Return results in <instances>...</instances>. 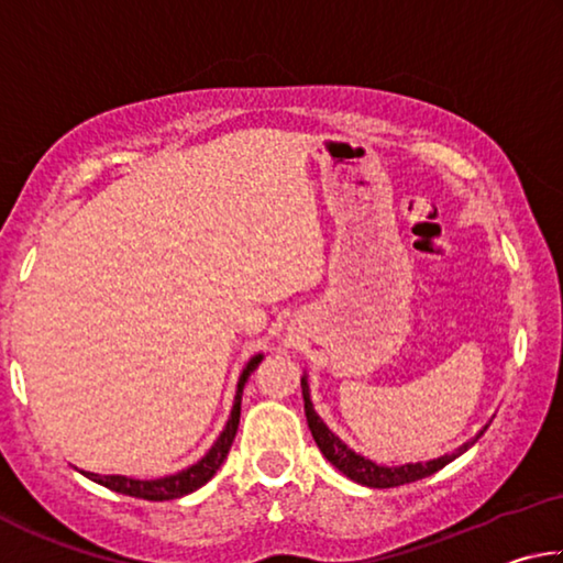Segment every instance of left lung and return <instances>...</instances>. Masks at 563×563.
Wrapping results in <instances>:
<instances>
[{"instance_id":"8db88e82","label":"left lung","mask_w":563,"mask_h":563,"mask_svg":"<svg viewBox=\"0 0 563 563\" xmlns=\"http://www.w3.org/2000/svg\"><path fill=\"white\" fill-rule=\"evenodd\" d=\"M302 399H305V417H308V427L312 432V440L320 446V452L325 460L340 470L342 474L347 476V479L357 482V484H365V487H373V489H389V487H402V484L409 482H417V479H424V476H430L434 472H440L442 466L450 464L456 456L464 454L470 446L479 440V437L487 432V427L474 437V440L464 442L460 450L452 452V454H444L440 460H432V462H417V464H402V466H379L375 462L365 460V456H360L350 450L345 442H340L335 434H332L325 422L318 417L316 409H312L310 402V393H308V379L302 377Z\"/></svg>"}]
</instances>
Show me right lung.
Wrapping results in <instances>:
<instances>
[{
    "mask_svg": "<svg viewBox=\"0 0 563 563\" xmlns=\"http://www.w3.org/2000/svg\"><path fill=\"white\" fill-rule=\"evenodd\" d=\"M263 355H255L251 362H247L241 379H238V395L233 402V412L231 419H228L225 430L218 437L216 444L208 450L201 462H196L188 470L164 476V479H129V476H119V474H93V472H81L84 476H89L91 482H99L101 487H107L111 492L126 494V497H136V499H148V501H168V499H178L186 497V494L201 489L203 484L211 479V476L218 472V466L223 464V460L231 452V444L235 440L238 432V422H241V395H243V385L247 383V377L255 367L261 365Z\"/></svg>",
    "mask_w": 563,
    "mask_h": 563,
    "instance_id": "1",
    "label": "right lung"
}]
</instances>
